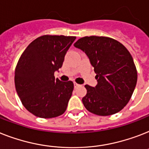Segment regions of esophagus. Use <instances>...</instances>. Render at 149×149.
I'll return each mask as SVG.
<instances>
[{
	"label": "esophagus",
	"instance_id": "esophagus-1",
	"mask_svg": "<svg viewBox=\"0 0 149 149\" xmlns=\"http://www.w3.org/2000/svg\"><path fill=\"white\" fill-rule=\"evenodd\" d=\"M79 86V85L78 83H74V87H75V88H77V87H78Z\"/></svg>",
	"mask_w": 149,
	"mask_h": 149
}]
</instances>
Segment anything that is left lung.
Returning <instances> with one entry per match:
<instances>
[{"instance_id": "1", "label": "left lung", "mask_w": 149, "mask_h": 149, "mask_svg": "<svg viewBox=\"0 0 149 149\" xmlns=\"http://www.w3.org/2000/svg\"><path fill=\"white\" fill-rule=\"evenodd\" d=\"M83 50L96 73L97 85H86L82 99L89 112L98 116L117 113L127 105L137 83V70L128 49L106 37H84L74 43Z\"/></svg>"}]
</instances>
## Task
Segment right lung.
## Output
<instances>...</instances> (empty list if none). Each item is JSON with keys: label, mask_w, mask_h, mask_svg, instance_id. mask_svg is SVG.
<instances>
[{"label": "right lung", "mask_w": 149, "mask_h": 149, "mask_svg": "<svg viewBox=\"0 0 149 149\" xmlns=\"http://www.w3.org/2000/svg\"><path fill=\"white\" fill-rule=\"evenodd\" d=\"M76 37L44 35L31 42L19 59L14 82L29 112L40 118L57 117L66 111L73 90L72 81L55 79Z\"/></svg>", "instance_id": "obj_1"}]
</instances>
